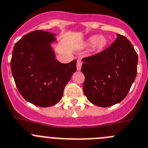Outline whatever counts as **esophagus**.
<instances>
[{
  "label": "esophagus",
  "mask_w": 148,
  "mask_h": 148,
  "mask_svg": "<svg viewBox=\"0 0 148 148\" xmlns=\"http://www.w3.org/2000/svg\"><path fill=\"white\" fill-rule=\"evenodd\" d=\"M82 64H83V62H82L80 60H78L77 62V71L81 70Z\"/></svg>",
  "instance_id": "obj_1"
}]
</instances>
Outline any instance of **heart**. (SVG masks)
Instances as JSON below:
<instances>
[{"instance_id": "1", "label": "heart", "mask_w": 148, "mask_h": 148, "mask_svg": "<svg viewBox=\"0 0 148 148\" xmlns=\"http://www.w3.org/2000/svg\"><path fill=\"white\" fill-rule=\"evenodd\" d=\"M108 44V39L105 36L95 35L91 36L87 40V45L93 46L94 51L96 53L102 52L106 48Z\"/></svg>"}]
</instances>
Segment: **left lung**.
<instances>
[{
	"instance_id": "8db88e82",
	"label": "left lung",
	"mask_w": 148,
	"mask_h": 148,
	"mask_svg": "<svg viewBox=\"0 0 148 148\" xmlns=\"http://www.w3.org/2000/svg\"><path fill=\"white\" fill-rule=\"evenodd\" d=\"M83 92L90 102L108 107L123 101L136 79L138 55L131 42L120 34L100 53L83 59Z\"/></svg>"
}]
</instances>
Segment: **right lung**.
<instances>
[{
    "instance_id": "right-lung-1",
    "label": "right lung",
    "mask_w": 148,
    "mask_h": 148,
    "mask_svg": "<svg viewBox=\"0 0 148 148\" xmlns=\"http://www.w3.org/2000/svg\"><path fill=\"white\" fill-rule=\"evenodd\" d=\"M56 33L36 30L15 43L11 70L18 92L26 101L41 107L56 104L77 71V61L64 64L56 60L52 45Z\"/></svg>"
}]
</instances>
